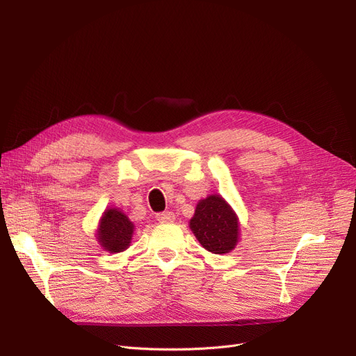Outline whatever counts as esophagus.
Listing matches in <instances>:
<instances>
[{
    "label": "esophagus",
    "mask_w": 356,
    "mask_h": 356,
    "mask_svg": "<svg viewBox=\"0 0 356 356\" xmlns=\"http://www.w3.org/2000/svg\"><path fill=\"white\" fill-rule=\"evenodd\" d=\"M156 220L160 222H171L175 220V214L171 211H164V213H158Z\"/></svg>",
    "instance_id": "obj_1"
}]
</instances>
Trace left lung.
Listing matches in <instances>:
<instances>
[{
    "mask_svg": "<svg viewBox=\"0 0 356 356\" xmlns=\"http://www.w3.org/2000/svg\"><path fill=\"white\" fill-rule=\"evenodd\" d=\"M191 229L200 243L213 254L230 252L239 238L238 217L220 195L198 202Z\"/></svg>",
    "mask_w": 356,
    "mask_h": 356,
    "instance_id": "8db88e82",
    "label": "left lung"
}]
</instances>
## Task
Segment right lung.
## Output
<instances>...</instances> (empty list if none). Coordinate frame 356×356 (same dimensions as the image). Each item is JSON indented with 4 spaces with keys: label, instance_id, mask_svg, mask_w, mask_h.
<instances>
[{
    "label": "right lung",
    "instance_id": "obj_1",
    "mask_svg": "<svg viewBox=\"0 0 356 356\" xmlns=\"http://www.w3.org/2000/svg\"><path fill=\"white\" fill-rule=\"evenodd\" d=\"M134 225L124 213L118 209H107L98 229V241L105 251L122 252L130 245Z\"/></svg>",
    "mask_w": 356,
    "mask_h": 356
}]
</instances>
